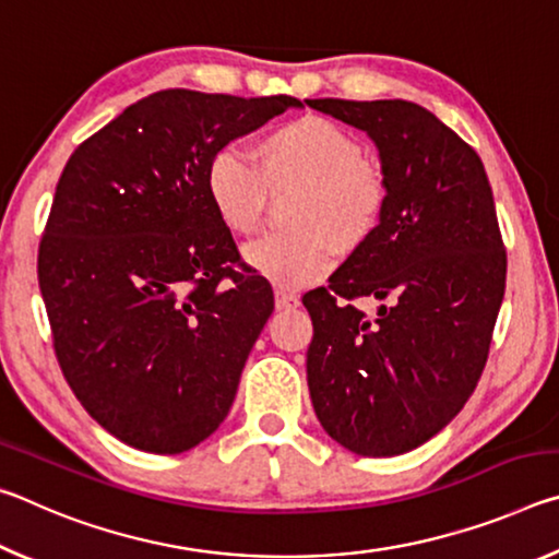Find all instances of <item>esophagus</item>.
<instances>
[{
  "instance_id": "34e87169",
  "label": "esophagus",
  "mask_w": 559,
  "mask_h": 559,
  "mask_svg": "<svg viewBox=\"0 0 559 559\" xmlns=\"http://www.w3.org/2000/svg\"><path fill=\"white\" fill-rule=\"evenodd\" d=\"M300 306V298L296 296V293H290V290H276V308L278 310H293V308H298Z\"/></svg>"
}]
</instances>
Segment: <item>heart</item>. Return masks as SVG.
I'll return each instance as SVG.
<instances>
[{
	"label": "heart",
	"instance_id": "b5f03b06",
	"mask_svg": "<svg viewBox=\"0 0 559 559\" xmlns=\"http://www.w3.org/2000/svg\"><path fill=\"white\" fill-rule=\"evenodd\" d=\"M253 155L219 150L206 167V194L226 229L253 236L266 222L271 194L298 187L288 206L293 231L243 251L263 278L283 288L308 286L333 269L337 249L355 251L380 229L386 177L337 122L320 116L281 122L259 140Z\"/></svg>",
	"mask_w": 559,
	"mask_h": 559
}]
</instances>
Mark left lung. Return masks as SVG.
Wrapping results in <instances>:
<instances>
[{
  "label": "left lung",
  "mask_w": 559,
  "mask_h": 559,
  "mask_svg": "<svg viewBox=\"0 0 559 559\" xmlns=\"http://www.w3.org/2000/svg\"><path fill=\"white\" fill-rule=\"evenodd\" d=\"M380 150V229L302 296L313 320L308 390L330 439L400 456L447 427L484 372L506 293V249L484 163L409 100H308ZM383 302L367 319L352 300Z\"/></svg>",
  "instance_id": "left-lung-1"
}]
</instances>
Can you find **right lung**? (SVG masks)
<instances>
[{"label":"right lung","mask_w":559,"mask_h":559,"mask_svg":"<svg viewBox=\"0 0 559 559\" xmlns=\"http://www.w3.org/2000/svg\"><path fill=\"white\" fill-rule=\"evenodd\" d=\"M298 98L157 91L75 147L39 246L66 382L132 449L182 453L219 429L273 313L206 194L231 140Z\"/></svg>","instance_id":"add662e5"}]
</instances>
